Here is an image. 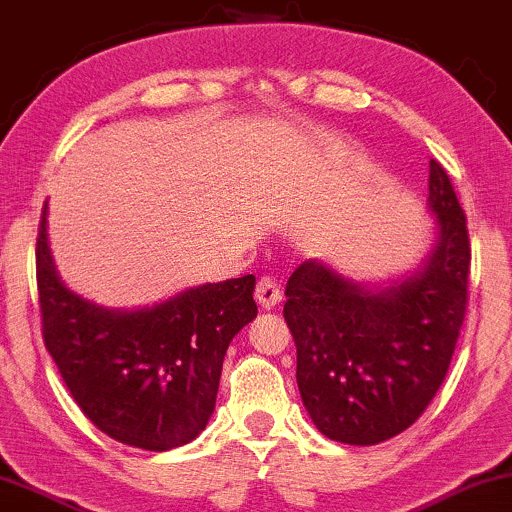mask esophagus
Returning a JSON list of instances; mask_svg holds the SVG:
<instances>
[{
  "instance_id": "34e87169",
  "label": "esophagus",
  "mask_w": 512,
  "mask_h": 512,
  "mask_svg": "<svg viewBox=\"0 0 512 512\" xmlns=\"http://www.w3.org/2000/svg\"><path fill=\"white\" fill-rule=\"evenodd\" d=\"M256 302L263 309H272L281 302V288L272 277H261L256 284Z\"/></svg>"
}]
</instances>
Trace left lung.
Wrapping results in <instances>:
<instances>
[{
  "mask_svg": "<svg viewBox=\"0 0 512 512\" xmlns=\"http://www.w3.org/2000/svg\"><path fill=\"white\" fill-rule=\"evenodd\" d=\"M427 201L436 240L406 277L369 288L311 258L286 284L302 404L332 441L392 439L422 416L446 379L466 314L471 247L464 210L434 159Z\"/></svg>",
  "mask_w": 512,
  "mask_h": 512,
  "instance_id": "left-lung-1",
  "label": "left lung"
}]
</instances>
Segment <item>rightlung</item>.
<instances>
[{
  "instance_id": "1",
  "label": "right lung",
  "mask_w": 512,
  "mask_h": 512,
  "mask_svg": "<svg viewBox=\"0 0 512 512\" xmlns=\"http://www.w3.org/2000/svg\"><path fill=\"white\" fill-rule=\"evenodd\" d=\"M48 203L36 240L43 342L92 425L133 448L184 446L217 402L224 355L258 314L256 277L187 288L143 309H106L59 279L48 242Z\"/></svg>"
}]
</instances>
